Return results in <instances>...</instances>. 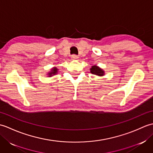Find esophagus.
I'll return each mask as SVG.
<instances>
[{
	"label": "esophagus",
	"instance_id": "obj_1",
	"mask_svg": "<svg viewBox=\"0 0 153 153\" xmlns=\"http://www.w3.org/2000/svg\"><path fill=\"white\" fill-rule=\"evenodd\" d=\"M78 56H77V55H76V54H74V55H72V56H71V60H77L78 59Z\"/></svg>",
	"mask_w": 153,
	"mask_h": 153
}]
</instances>
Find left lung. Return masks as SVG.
Returning <instances> with one entry per match:
<instances>
[{"label":"left lung","instance_id":"1","mask_svg":"<svg viewBox=\"0 0 153 153\" xmlns=\"http://www.w3.org/2000/svg\"><path fill=\"white\" fill-rule=\"evenodd\" d=\"M90 72L96 75V76H98L100 77H102L103 76H105V71H104L102 68H100L98 66H96V65H94V66H92L91 68H90Z\"/></svg>","mask_w":153,"mask_h":153}]
</instances>
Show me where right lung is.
Returning <instances> with one entry per match:
<instances>
[{"mask_svg":"<svg viewBox=\"0 0 153 153\" xmlns=\"http://www.w3.org/2000/svg\"><path fill=\"white\" fill-rule=\"evenodd\" d=\"M58 69L56 68V67H53L52 69L50 71H48V72L47 73V77H51L52 76H54V75H56L58 74Z\"/></svg>","mask_w":153,"mask_h":153,"instance_id":"add662e5","label":"right lung"}]
</instances>
